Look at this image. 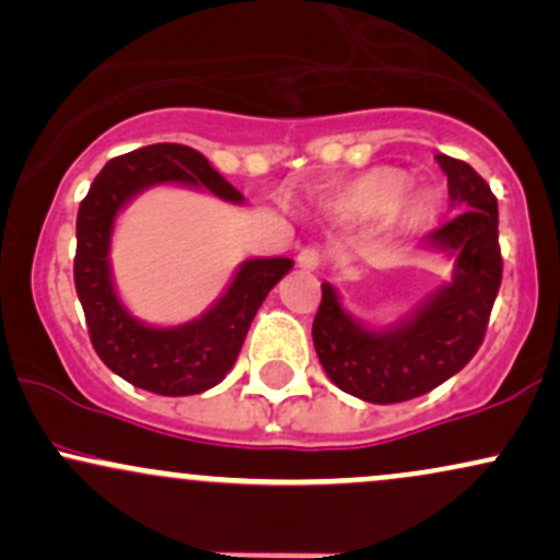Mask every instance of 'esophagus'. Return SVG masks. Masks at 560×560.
<instances>
[{
  "mask_svg": "<svg viewBox=\"0 0 560 560\" xmlns=\"http://www.w3.org/2000/svg\"><path fill=\"white\" fill-rule=\"evenodd\" d=\"M298 266L302 268V271H316V268L320 266V253L316 247H305L300 249L298 253Z\"/></svg>",
  "mask_w": 560,
  "mask_h": 560,
  "instance_id": "34e87169",
  "label": "esophagus"
}]
</instances>
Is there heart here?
Segmentation results:
<instances>
[{"label":"heart","instance_id":"1","mask_svg":"<svg viewBox=\"0 0 560 560\" xmlns=\"http://www.w3.org/2000/svg\"><path fill=\"white\" fill-rule=\"evenodd\" d=\"M410 178L397 168H374L355 182L339 186L320 202L331 223L345 229L369 226L387 218L392 226H413L419 221V202L408 197Z\"/></svg>","mask_w":560,"mask_h":560}]
</instances>
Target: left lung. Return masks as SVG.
I'll list each match as a JSON object with an SVG mask.
<instances>
[{
  "instance_id": "1",
  "label": "left lung",
  "mask_w": 560,
  "mask_h": 560,
  "mask_svg": "<svg viewBox=\"0 0 560 560\" xmlns=\"http://www.w3.org/2000/svg\"><path fill=\"white\" fill-rule=\"evenodd\" d=\"M458 210L423 240V249L453 258V276L395 324L358 320L329 281L320 284L313 345L326 376L365 402L392 405L427 395L471 361L503 279L498 199L464 160L436 155Z\"/></svg>"
}]
</instances>
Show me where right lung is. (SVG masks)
Listing matches in <instances>:
<instances>
[{
  "mask_svg": "<svg viewBox=\"0 0 560 560\" xmlns=\"http://www.w3.org/2000/svg\"><path fill=\"white\" fill-rule=\"evenodd\" d=\"M189 186L242 205L244 195L202 152L184 144H150L110 160L75 218V292L102 363L133 387L165 397L199 395L221 384L268 292L292 271L289 258H249L202 316L178 326L139 320L115 289L110 244L115 218L152 186Z\"/></svg>",
  "mask_w": 560,
  "mask_h": 560,
  "instance_id": "add662e5",
  "label": "right lung"
}]
</instances>
